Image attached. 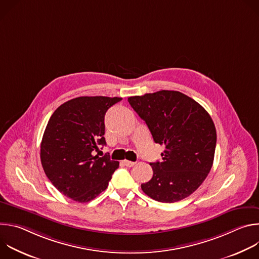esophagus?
Instances as JSON below:
<instances>
[{
  "mask_svg": "<svg viewBox=\"0 0 259 259\" xmlns=\"http://www.w3.org/2000/svg\"><path fill=\"white\" fill-rule=\"evenodd\" d=\"M124 164L125 166L127 167H133L135 165V162H131V161H128V160H124Z\"/></svg>",
  "mask_w": 259,
  "mask_h": 259,
  "instance_id": "esophagus-1",
  "label": "esophagus"
}]
</instances>
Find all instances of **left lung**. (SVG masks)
<instances>
[{
  "mask_svg": "<svg viewBox=\"0 0 259 259\" xmlns=\"http://www.w3.org/2000/svg\"><path fill=\"white\" fill-rule=\"evenodd\" d=\"M156 143L164 144L162 161L151 163L153 177L141 184L150 198L174 203L192 195L211 170L216 129L207 110L178 91L161 90L128 98Z\"/></svg>",
  "mask_w": 259,
  "mask_h": 259,
  "instance_id": "left-lung-1",
  "label": "left lung"
}]
</instances>
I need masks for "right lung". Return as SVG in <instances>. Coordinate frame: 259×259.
<instances>
[{"label": "right lung", "instance_id": "obj_1", "mask_svg": "<svg viewBox=\"0 0 259 259\" xmlns=\"http://www.w3.org/2000/svg\"><path fill=\"white\" fill-rule=\"evenodd\" d=\"M121 97L81 96L56 108L41 142V163L65 197L86 203L105 191L119 162L95 155L105 145L104 116Z\"/></svg>", "mask_w": 259, "mask_h": 259}]
</instances>
